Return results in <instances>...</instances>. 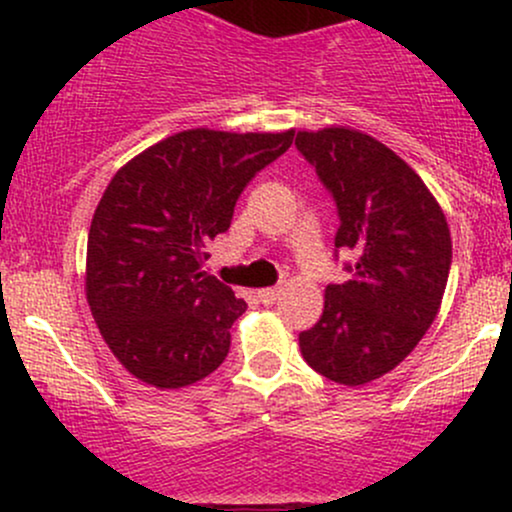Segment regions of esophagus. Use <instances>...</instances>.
<instances>
[{"mask_svg": "<svg viewBox=\"0 0 512 512\" xmlns=\"http://www.w3.org/2000/svg\"><path fill=\"white\" fill-rule=\"evenodd\" d=\"M279 296H281L279 286H274V289H262V291H260L262 303H267V305H272V303L279 301Z\"/></svg>", "mask_w": 512, "mask_h": 512, "instance_id": "esophagus-1", "label": "esophagus"}]
</instances>
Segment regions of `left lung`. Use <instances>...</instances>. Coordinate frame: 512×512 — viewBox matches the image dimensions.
I'll use <instances>...</instances> for the list:
<instances>
[{"label": "left lung", "mask_w": 512, "mask_h": 512, "mask_svg": "<svg viewBox=\"0 0 512 512\" xmlns=\"http://www.w3.org/2000/svg\"><path fill=\"white\" fill-rule=\"evenodd\" d=\"M296 146L337 202L334 245L356 255L351 279L327 286L325 310L298 344L320 375L366 385L436 320L452 260L448 219L416 170L366 132L301 129Z\"/></svg>", "instance_id": "8db88e82"}]
</instances>
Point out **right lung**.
<instances>
[{
	"label": "right lung",
	"instance_id": "right-lung-1",
	"mask_svg": "<svg viewBox=\"0 0 512 512\" xmlns=\"http://www.w3.org/2000/svg\"><path fill=\"white\" fill-rule=\"evenodd\" d=\"M286 132L197 127L149 146L105 187L86 245V301L125 370L158 390L207 378L248 303L202 272L240 192L293 144Z\"/></svg>",
	"mask_w": 512,
	"mask_h": 512
}]
</instances>
